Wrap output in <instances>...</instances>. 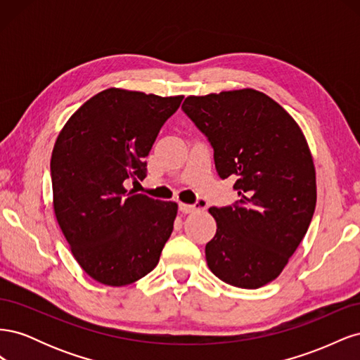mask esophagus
Masks as SVG:
<instances>
[{
  "label": "esophagus",
  "mask_w": 360,
  "mask_h": 360,
  "mask_svg": "<svg viewBox=\"0 0 360 360\" xmlns=\"http://www.w3.org/2000/svg\"><path fill=\"white\" fill-rule=\"evenodd\" d=\"M179 209H180V212L181 213H184V214H188V213H195L198 210V207L197 205H192V204H180L179 205Z\"/></svg>",
  "instance_id": "1"
}]
</instances>
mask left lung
<instances>
[{"label":"left lung","instance_id":"8db88e82","mask_svg":"<svg viewBox=\"0 0 360 360\" xmlns=\"http://www.w3.org/2000/svg\"><path fill=\"white\" fill-rule=\"evenodd\" d=\"M183 111L209 138L221 179L238 200L210 207L216 234L207 266L226 284L255 290L275 281L307 234L317 181L302 129L267 94L242 89L188 96Z\"/></svg>","mask_w":360,"mask_h":360}]
</instances>
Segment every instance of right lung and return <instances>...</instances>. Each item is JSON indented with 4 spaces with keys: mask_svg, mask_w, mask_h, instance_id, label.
Wrapping results in <instances>:
<instances>
[{
    "mask_svg": "<svg viewBox=\"0 0 360 360\" xmlns=\"http://www.w3.org/2000/svg\"><path fill=\"white\" fill-rule=\"evenodd\" d=\"M183 96L108 89L64 124L51 158L52 205L81 269L110 287L153 270L179 205L124 188L146 177V158Z\"/></svg>",
    "mask_w": 360,
    "mask_h": 360,
    "instance_id": "1",
    "label": "right lung"
}]
</instances>
